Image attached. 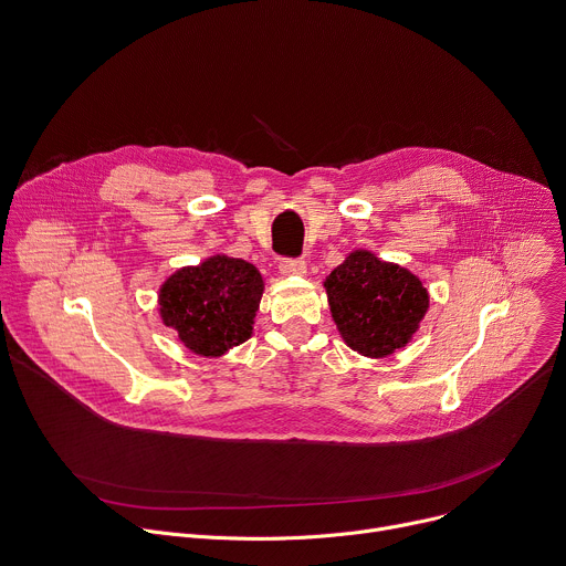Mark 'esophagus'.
Segmentation results:
<instances>
[{
  "instance_id": "1",
  "label": "esophagus",
  "mask_w": 566,
  "mask_h": 566,
  "mask_svg": "<svg viewBox=\"0 0 566 566\" xmlns=\"http://www.w3.org/2000/svg\"><path fill=\"white\" fill-rule=\"evenodd\" d=\"M280 273L302 277V275H306V264H304V260H282L280 262Z\"/></svg>"
}]
</instances>
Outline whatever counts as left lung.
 Returning a JSON list of instances; mask_svg holds the SVG:
<instances>
[{"instance_id":"8db88e82","label":"left lung","mask_w":566,"mask_h":566,"mask_svg":"<svg viewBox=\"0 0 566 566\" xmlns=\"http://www.w3.org/2000/svg\"><path fill=\"white\" fill-rule=\"evenodd\" d=\"M322 284L338 334L365 358H387L408 347L430 308L419 275L365 249L352 251Z\"/></svg>"}]
</instances>
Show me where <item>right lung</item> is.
<instances>
[{"instance_id": "obj_1", "label": "right lung", "mask_w": 566, "mask_h": 566, "mask_svg": "<svg viewBox=\"0 0 566 566\" xmlns=\"http://www.w3.org/2000/svg\"><path fill=\"white\" fill-rule=\"evenodd\" d=\"M262 293L264 277L251 262L217 253L166 277L158 315L186 349L221 358L253 336Z\"/></svg>"}]
</instances>
